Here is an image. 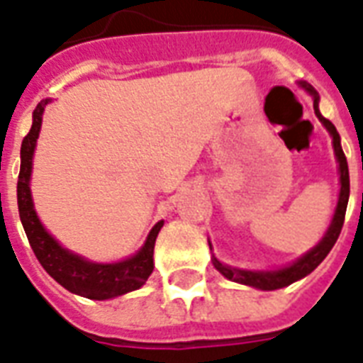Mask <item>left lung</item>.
I'll return each mask as SVG.
<instances>
[{"label": "left lung", "instance_id": "8db88e82", "mask_svg": "<svg viewBox=\"0 0 363 363\" xmlns=\"http://www.w3.org/2000/svg\"><path fill=\"white\" fill-rule=\"evenodd\" d=\"M299 86L305 88L307 92L313 96V107H315V115L318 116V121L324 124L330 135L333 139V152H335V158H337L339 164V181H341V190H339V199L337 207H335V215H333V220L328 228L326 235L322 238V241L313 247L307 254H303L301 258L296 259L294 264H290L288 267H282V269L275 271H250V269H239V267H230V265L222 264L220 259H216L213 256V265L216 269L220 271L222 275L230 279L233 282H241V284H247V286L259 288V290H277V288H284L292 282L303 279L315 271L320 262L328 256V252L332 250L335 241H337L339 233H341V228H343L345 222V213H347V203H349V194H350V181H349V164H347V158H345L343 148H341V137H339L337 130L332 122L324 118L318 111V94L311 84L307 82H299ZM211 247V242H209Z\"/></svg>", "mask_w": 363, "mask_h": 363}]
</instances>
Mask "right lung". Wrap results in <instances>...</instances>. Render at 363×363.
<instances>
[{
	"label": "right lung",
	"instance_id": "add662e5",
	"mask_svg": "<svg viewBox=\"0 0 363 363\" xmlns=\"http://www.w3.org/2000/svg\"><path fill=\"white\" fill-rule=\"evenodd\" d=\"M50 99H43L33 111V124L28 135L22 141L20 148V175L18 186H16V198H18V213L24 232L28 235L33 252H35L39 264L45 267L48 275L54 281L60 282L65 290L82 296L88 299H111L122 294L133 292L141 288L154 269V242L158 238V232L164 226V220H160L150 230L147 241L141 250L133 254L131 258H125L115 264H96L88 262L79 254L69 252L64 248L50 233L43 228L31 199L30 177L31 165H33V150H35L37 137L41 131L43 111Z\"/></svg>",
	"mask_w": 363,
	"mask_h": 363
}]
</instances>
